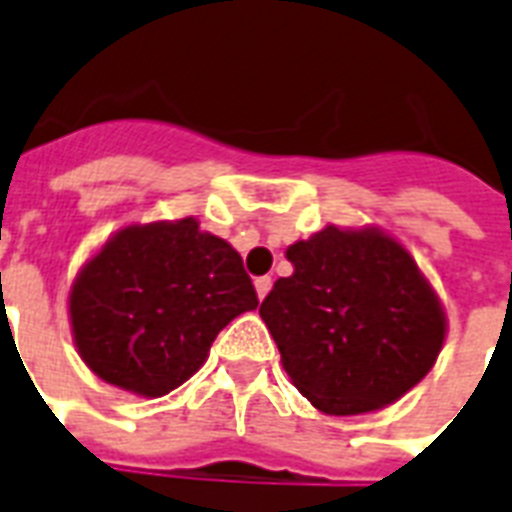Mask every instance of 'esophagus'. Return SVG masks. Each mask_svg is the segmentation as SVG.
<instances>
[{
	"mask_svg": "<svg viewBox=\"0 0 512 512\" xmlns=\"http://www.w3.org/2000/svg\"><path fill=\"white\" fill-rule=\"evenodd\" d=\"M271 287H273L271 276H260V279H255V289H257V297H260V300H265V297H268Z\"/></svg>",
	"mask_w": 512,
	"mask_h": 512,
	"instance_id": "esophagus-1",
	"label": "esophagus"
}]
</instances>
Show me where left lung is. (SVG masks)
<instances>
[{
	"instance_id": "left-lung-1",
	"label": "left lung",
	"mask_w": 512,
	"mask_h": 512,
	"mask_svg": "<svg viewBox=\"0 0 512 512\" xmlns=\"http://www.w3.org/2000/svg\"><path fill=\"white\" fill-rule=\"evenodd\" d=\"M295 273L260 305L289 380L319 412H377L433 369L446 313L414 257L380 228L327 225L287 249Z\"/></svg>"
}]
</instances>
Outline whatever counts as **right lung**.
Instances as JSON below:
<instances>
[{
	"instance_id": "1",
	"label": "right lung",
	"mask_w": 512,
	"mask_h": 512,
	"mask_svg": "<svg viewBox=\"0 0 512 512\" xmlns=\"http://www.w3.org/2000/svg\"><path fill=\"white\" fill-rule=\"evenodd\" d=\"M257 308L241 255L196 217L127 225L76 273L68 321L100 380L135 396H167L207 361L236 316Z\"/></svg>"
}]
</instances>
